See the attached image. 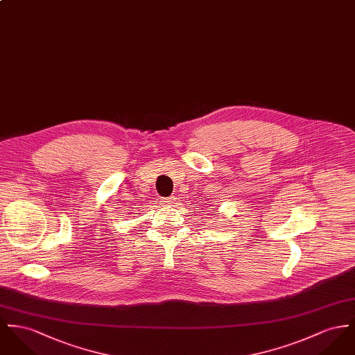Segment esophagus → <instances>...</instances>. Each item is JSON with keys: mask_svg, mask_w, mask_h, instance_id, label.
<instances>
[{"mask_svg": "<svg viewBox=\"0 0 355 355\" xmlns=\"http://www.w3.org/2000/svg\"><path fill=\"white\" fill-rule=\"evenodd\" d=\"M162 202L164 205H173V204H175V197H166L162 200Z\"/></svg>", "mask_w": 355, "mask_h": 355, "instance_id": "34e87169", "label": "esophagus"}]
</instances>
